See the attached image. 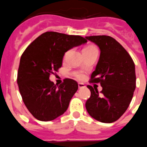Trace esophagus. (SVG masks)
Instances as JSON below:
<instances>
[{"instance_id":"esophagus-1","label":"esophagus","mask_w":147,"mask_h":147,"mask_svg":"<svg viewBox=\"0 0 147 147\" xmlns=\"http://www.w3.org/2000/svg\"><path fill=\"white\" fill-rule=\"evenodd\" d=\"M86 86L82 83H78V88H85Z\"/></svg>"}]
</instances>
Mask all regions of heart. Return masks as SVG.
Wrapping results in <instances>:
<instances>
[{
  "instance_id": "obj_1",
  "label": "heart",
  "mask_w": 147,
  "mask_h": 147,
  "mask_svg": "<svg viewBox=\"0 0 147 147\" xmlns=\"http://www.w3.org/2000/svg\"><path fill=\"white\" fill-rule=\"evenodd\" d=\"M92 48H95V47H94V46H88V47H85V48L83 49V50H87V49H92ZM77 77H78L79 79H82L83 78V74L80 73V74H78V75H77Z\"/></svg>"
}]
</instances>
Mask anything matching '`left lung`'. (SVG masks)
<instances>
[{
  "label": "left lung",
  "instance_id": "8db88e82",
  "mask_svg": "<svg viewBox=\"0 0 147 147\" xmlns=\"http://www.w3.org/2000/svg\"><path fill=\"white\" fill-rule=\"evenodd\" d=\"M86 39L98 46L100 59L90 82L100 83V93L91 86V96L86 108L92 118L112 123L126 111L136 89V69L133 59L124 47L109 36H91Z\"/></svg>",
  "mask_w": 147,
  "mask_h": 147
}]
</instances>
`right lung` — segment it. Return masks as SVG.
I'll return each mask as SVG.
<instances>
[{
	"instance_id": "obj_1",
	"label": "right lung",
	"mask_w": 147,
	"mask_h": 147,
	"mask_svg": "<svg viewBox=\"0 0 147 147\" xmlns=\"http://www.w3.org/2000/svg\"><path fill=\"white\" fill-rule=\"evenodd\" d=\"M86 42L80 36L49 31L36 38L22 53L18 87L26 108L36 119L52 121L67 110L78 84L66 78L56 86L49 77L61 67L66 52Z\"/></svg>"
}]
</instances>
